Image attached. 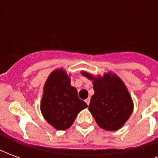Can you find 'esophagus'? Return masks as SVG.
Segmentation results:
<instances>
[{"instance_id": "esophagus-1", "label": "esophagus", "mask_w": 158, "mask_h": 158, "mask_svg": "<svg viewBox=\"0 0 158 158\" xmlns=\"http://www.w3.org/2000/svg\"><path fill=\"white\" fill-rule=\"evenodd\" d=\"M89 101H90L89 97V98H87V99L85 100V102H86V104H87V105H89Z\"/></svg>"}]
</instances>
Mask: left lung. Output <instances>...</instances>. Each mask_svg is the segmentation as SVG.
Segmentation results:
<instances>
[{"instance_id": "obj_1", "label": "left lung", "mask_w": 158, "mask_h": 158, "mask_svg": "<svg viewBox=\"0 0 158 158\" xmlns=\"http://www.w3.org/2000/svg\"><path fill=\"white\" fill-rule=\"evenodd\" d=\"M81 74L92 80L94 95L89 110L100 128L116 131L124 125L134 109L132 97L123 80L115 73L94 76L82 71Z\"/></svg>"}]
</instances>
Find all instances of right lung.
Wrapping results in <instances>:
<instances>
[{
	"mask_svg": "<svg viewBox=\"0 0 158 158\" xmlns=\"http://www.w3.org/2000/svg\"><path fill=\"white\" fill-rule=\"evenodd\" d=\"M87 107L70 85V78L63 69L52 71L45 83L40 111L49 124L57 130L70 128L78 113Z\"/></svg>",
	"mask_w": 158,
	"mask_h": 158,
	"instance_id": "add662e5",
	"label": "right lung"
}]
</instances>
